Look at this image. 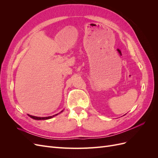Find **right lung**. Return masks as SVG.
<instances>
[{"label": "right lung", "instance_id": "obj_1", "mask_svg": "<svg viewBox=\"0 0 158 158\" xmlns=\"http://www.w3.org/2000/svg\"><path fill=\"white\" fill-rule=\"evenodd\" d=\"M63 111H63H61L60 113H62ZM59 113H58V114H59ZM58 114H55V115L50 116V117H35V116H32V115H29V116L31 118H32L33 119H35V120H47V119H49V118L54 117L55 116H56Z\"/></svg>", "mask_w": 158, "mask_h": 158}]
</instances>
